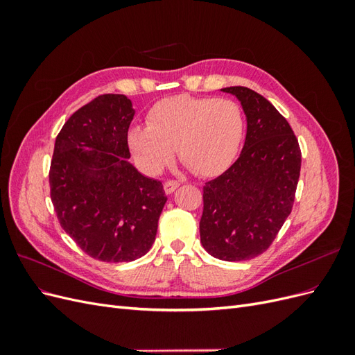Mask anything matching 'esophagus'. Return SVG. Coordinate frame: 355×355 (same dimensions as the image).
Here are the masks:
<instances>
[{
	"label": "esophagus",
	"mask_w": 355,
	"mask_h": 355,
	"mask_svg": "<svg viewBox=\"0 0 355 355\" xmlns=\"http://www.w3.org/2000/svg\"><path fill=\"white\" fill-rule=\"evenodd\" d=\"M179 187H180V182H178V180H166L164 182V189H166L167 194H171V192H175Z\"/></svg>",
	"instance_id": "esophagus-1"
}]
</instances>
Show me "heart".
Wrapping results in <instances>:
<instances>
[{
    "instance_id": "b5f03b06",
    "label": "heart",
    "mask_w": 355,
    "mask_h": 355,
    "mask_svg": "<svg viewBox=\"0 0 355 355\" xmlns=\"http://www.w3.org/2000/svg\"><path fill=\"white\" fill-rule=\"evenodd\" d=\"M148 125H135L127 141L137 163L157 173L178 149L179 158L200 176H213L230 166L243 139L239 103L228 98L173 96L157 102Z\"/></svg>"
}]
</instances>
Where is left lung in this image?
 Segmentation results:
<instances>
[{
    "label": "left lung",
    "instance_id": "1",
    "mask_svg": "<svg viewBox=\"0 0 355 355\" xmlns=\"http://www.w3.org/2000/svg\"><path fill=\"white\" fill-rule=\"evenodd\" d=\"M241 101L247 135L237 161L202 188L201 244L222 261L262 254L292 211L302 154L286 118L252 89H222Z\"/></svg>",
    "mask_w": 355,
    "mask_h": 355
}]
</instances>
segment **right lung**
<instances>
[{"label": "right lung", "instance_id": "right-lung-1", "mask_svg": "<svg viewBox=\"0 0 355 355\" xmlns=\"http://www.w3.org/2000/svg\"><path fill=\"white\" fill-rule=\"evenodd\" d=\"M133 115L124 94H101L68 118L53 151L50 197L60 227L102 262H130L151 249L167 201L163 184L127 161Z\"/></svg>", "mask_w": 355, "mask_h": 355}]
</instances>
